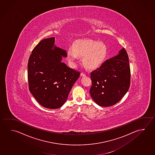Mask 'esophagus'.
Returning a JSON list of instances; mask_svg holds the SVG:
<instances>
[{
    "instance_id": "obj_1",
    "label": "esophagus",
    "mask_w": 155,
    "mask_h": 155,
    "mask_svg": "<svg viewBox=\"0 0 155 155\" xmlns=\"http://www.w3.org/2000/svg\"><path fill=\"white\" fill-rule=\"evenodd\" d=\"M81 77H85V76H86V74H84V73H81Z\"/></svg>"
}]
</instances>
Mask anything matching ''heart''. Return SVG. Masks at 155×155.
<instances>
[{
  "label": "heart",
  "instance_id": "heart-1",
  "mask_svg": "<svg viewBox=\"0 0 155 155\" xmlns=\"http://www.w3.org/2000/svg\"><path fill=\"white\" fill-rule=\"evenodd\" d=\"M107 53L106 46L102 42L93 40H81L68 49V56L72 64L78 59L79 56L83 57L84 65L89 69H96L103 64Z\"/></svg>",
  "mask_w": 155,
  "mask_h": 155
}]
</instances>
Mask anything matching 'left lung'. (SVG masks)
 I'll list each match as a JSON object with an SVG mask.
<instances>
[{"label":"left lung","instance_id":"8db88e82","mask_svg":"<svg viewBox=\"0 0 155 155\" xmlns=\"http://www.w3.org/2000/svg\"><path fill=\"white\" fill-rule=\"evenodd\" d=\"M90 77L92 86L90 93L95 103L102 107H110L117 103L130 85V68L125 48L92 71Z\"/></svg>","mask_w":155,"mask_h":155}]
</instances>
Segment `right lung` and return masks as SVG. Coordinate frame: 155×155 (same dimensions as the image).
<instances>
[{"label":"right lung","instance_id":"right-lung-1","mask_svg":"<svg viewBox=\"0 0 155 155\" xmlns=\"http://www.w3.org/2000/svg\"><path fill=\"white\" fill-rule=\"evenodd\" d=\"M55 38L41 40L34 48L28 64L30 92L45 108L61 107L80 76V72L61 61L65 50L55 46Z\"/></svg>","mask_w":155,"mask_h":155}]
</instances>
